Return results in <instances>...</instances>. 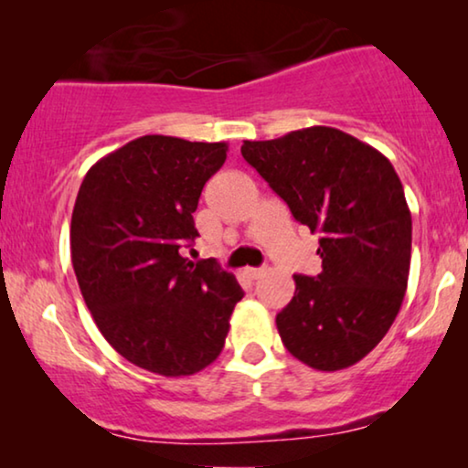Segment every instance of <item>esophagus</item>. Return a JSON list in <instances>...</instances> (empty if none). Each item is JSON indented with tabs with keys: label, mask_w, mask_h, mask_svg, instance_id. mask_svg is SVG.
I'll return each mask as SVG.
<instances>
[{
	"label": "esophagus",
	"mask_w": 468,
	"mask_h": 468,
	"mask_svg": "<svg viewBox=\"0 0 468 468\" xmlns=\"http://www.w3.org/2000/svg\"><path fill=\"white\" fill-rule=\"evenodd\" d=\"M245 274L251 281H255V279H260V277H264L266 274V268H245Z\"/></svg>",
	"instance_id": "34e87169"
}]
</instances>
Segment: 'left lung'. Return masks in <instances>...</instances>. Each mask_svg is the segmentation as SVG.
I'll use <instances>...</instances> for the list:
<instances>
[{
    "instance_id": "obj_1",
    "label": "left lung",
    "mask_w": 468,
    "mask_h": 468,
    "mask_svg": "<svg viewBox=\"0 0 468 468\" xmlns=\"http://www.w3.org/2000/svg\"><path fill=\"white\" fill-rule=\"evenodd\" d=\"M242 157L319 234L317 277L296 274L277 315L285 349L306 367L341 370L373 351L399 315L411 264V213L394 165L335 127L245 140Z\"/></svg>"
}]
</instances>
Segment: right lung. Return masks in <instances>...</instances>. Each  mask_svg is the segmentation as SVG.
Listing matches in <instances>:
<instances>
[{
	"mask_svg": "<svg viewBox=\"0 0 468 468\" xmlns=\"http://www.w3.org/2000/svg\"><path fill=\"white\" fill-rule=\"evenodd\" d=\"M226 143L143 136L108 153L82 178L69 247L87 309L114 351L164 377L207 368L221 354L245 296L215 260L189 261L202 187Z\"/></svg>",
	"mask_w": 468,
	"mask_h": 468,
	"instance_id": "add662e5",
	"label": "right lung"
}]
</instances>
